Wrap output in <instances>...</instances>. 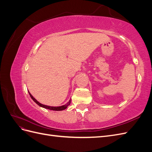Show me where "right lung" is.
<instances>
[{"mask_svg": "<svg viewBox=\"0 0 152 152\" xmlns=\"http://www.w3.org/2000/svg\"><path fill=\"white\" fill-rule=\"evenodd\" d=\"M28 93H29V94H30V96L31 98L32 99H33L34 102L35 103H36V104H37L39 106V107H42V108H45V109H48V110H54V111H61V110H65V109L68 107V106L70 104V103H71V99H70V100H69V102H68L66 104H64V105H62V106H60V107H50V106L45 105V104H42V103H39L37 100L36 99H35V98L33 97V96H32V95L30 93L29 91H28Z\"/></svg>", "mask_w": 152, "mask_h": 152, "instance_id": "obj_1", "label": "right lung"}]
</instances>
